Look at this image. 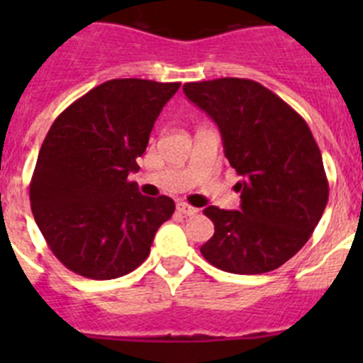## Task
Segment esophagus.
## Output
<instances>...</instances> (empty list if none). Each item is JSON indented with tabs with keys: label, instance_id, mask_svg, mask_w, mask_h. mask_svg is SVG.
I'll return each mask as SVG.
<instances>
[{
	"label": "esophagus",
	"instance_id": "esophagus-1",
	"mask_svg": "<svg viewBox=\"0 0 363 363\" xmlns=\"http://www.w3.org/2000/svg\"><path fill=\"white\" fill-rule=\"evenodd\" d=\"M176 209H178V213L184 214V216H194V214L198 213L196 207H191V205L184 203V201H179V203L176 205Z\"/></svg>",
	"mask_w": 363,
	"mask_h": 363
}]
</instances>
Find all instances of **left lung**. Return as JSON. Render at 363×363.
<instances>
[{"mask_svg":"<svg viewBox=\"0 0 363 363\" xmlns=\"http://www.w3.org/2000/svg\"><path fill=\"white\" fill-rule=\"evenodd\" d=\"M184 92L216 121L225 158L242 176L240 211L207 207L213 238L200 247L214 267L262 274L284 265L311 238L329 184L306 120L258 82L220 78L185 83Z\"/></svg>","mask_w":363,"mask_h":363,"instance_id":"8db88e82","label":"left lung"}]
</instances>
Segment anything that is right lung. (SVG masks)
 Returning <instances> with one entry per match:
<instances>
[{"label": "right lung", "instance_id": "obj_1", "mask_svg": "<svg viewBox=\"0 0 363 363\" xmlns=\"http://www.w3.org/2000/svg\"><path fill=\"white\" fill-rule=\"evenodd\" d=\"M179 83L108 79L54 120L30 179L34 220L60 262L79 277L112 280L147 259L174 213L129 182L154 121Z\"/></svg>", "mask_w": 363, "mask_h": 363}]
</instances>
